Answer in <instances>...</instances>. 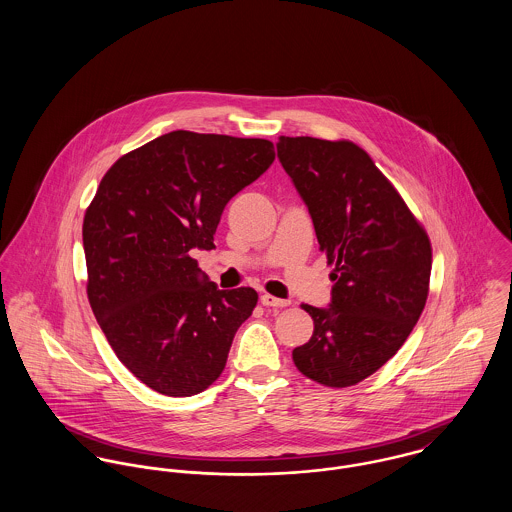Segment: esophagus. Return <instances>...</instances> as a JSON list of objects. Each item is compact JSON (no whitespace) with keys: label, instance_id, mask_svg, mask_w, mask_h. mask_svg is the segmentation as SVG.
<instances>
[{"label":"esophagus","instance_id":"obj_1","mask_svg":"<svg viewBox=\"0 0 512 512\" xmlns=\"http://www.w3.org/2000/svg\"><path fill=\"white\" fill-rule=\"evenodd\" d=\"M260 301H262V305H266V307H286V305H290V301L280 299V297H274V295H270V293H264V295L260 297Z\"/></svg>","mask_w":512,"mask_h":512}]
</instances>
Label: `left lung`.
Returning <instances> with one entry per match:
<instances>
[{
	"instance_id": "left-lung-1",
	"label": "left lung",
	"mask_w": 512,
	"mask_h": 512,
	"mask_svg": "<svg viewBox=\"0 0 512 512\" xmlns=\"http://www.w3.org/2000/svg\"><path fill=\"white\" fill-rule=\"evenodd\" d=\"M278 157L313 219L331 272L329 309L313 319L293 363L329 386L359 384L390 361L418 323L432 274V242L396 187L349 140L280 136Z\"/></svg>"
}]
</instances>
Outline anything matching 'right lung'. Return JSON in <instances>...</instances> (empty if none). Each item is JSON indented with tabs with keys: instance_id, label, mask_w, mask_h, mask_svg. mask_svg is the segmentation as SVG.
<instances>
[{
	"instance_id": "add662e5",
	"label": "right lung",
	"mask_w": 512,
	"mask_h": 512,
	"mask_svg": "<svg viewBox=\"0 0 512 512\" xmlns=\"http://www.w3.org/2000/svg\"><path fill=\"white\" fill-rule=\"evenodd\" d=\"M274 144L175 130L122 155L82 222L86 295L112 351L151 390H207L226 365L252 288L217 290L191 250H213L226 203L274 161Z\"/></svg>"
}]
</instances>
